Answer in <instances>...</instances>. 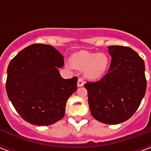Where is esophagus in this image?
Returning <instances> with one entry per match:
<instances>
[{
	"instance_id": "obj_1",
	"label": "esophagus",
	"mask_w": 151,
	"mask_h": 151,
	"mask_svg": "<svg viewBox=\"0 0 151 151\" xmlns=\"http://www.w3.org/2000/svg\"><path fill=\"white\" fill-rule=\"evenodd\" d=\"M83 85H84V81L82 78H78V86L81 87Z\"/></svg>"
}]
</instances>
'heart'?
I'll use <instances>...</instances> for the list:
<instances>
[{
    "label": "heart",
    "mask_w": 151,
    "mask_h": 151,
    "mask_svg": "<svg viewBox=\"0 0 151 151\" xmlns=\"http://www.w3.org/2000/svg\"><path fill=\"white\" fill-rule=\"evenodd\" d=\"M70 62L75 69L85 70V75L91 80H97L104 75L109 65V58L104 53L91 52L86 50L74 53Z\"/></svg>",
    "instance_id": "obj_1"
}]
</instances>
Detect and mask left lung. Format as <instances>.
Returning a JSON list of instances; mask_svg holds the SVG:
<instances>
[{
	"instance_id": "8db88e82",
	"label": "left lung",
	"mask_w": 151,
	"mask_h": 151,
	"mask_svg": "<svg viewBox=\"0 0 151 151\" xmlns=\"http://www.w3.org/2000/svg\"><path fill=\"white\" fill-rule=\"evenodd\" d=\"M108 52L111 61L108 73L84 86L92 116L102 123L116 124L129 120L145 96V63L128 47L109 46Z\"/></svg>"
}]
</instances>
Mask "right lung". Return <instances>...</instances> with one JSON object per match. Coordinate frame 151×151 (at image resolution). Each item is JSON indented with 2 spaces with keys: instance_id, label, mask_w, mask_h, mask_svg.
<instances>
[{
  "instance_id": "add662e5",
  "label": "right lung",
  "mask_w": 151,
  "mask_h": 151,
  "mask_svg": "<svg viewBox=\"0 0 151 151\" xmlns=\"http://www.w3.org/2000/svg\"><path fill=\"white\" fill-rule=\"evenodd\" d=\"M62 55L52 46L35 43L22 50L7 69L6 92L21 117L34 125H50L65 116L78 78L64 79Z\"/></svg>"
}]
</instances>
